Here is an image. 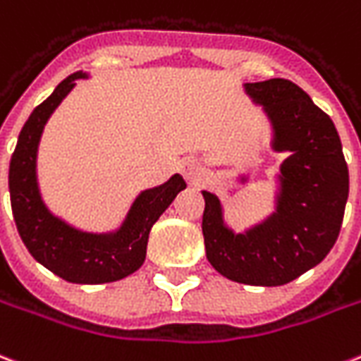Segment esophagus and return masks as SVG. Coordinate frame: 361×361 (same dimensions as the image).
<instances>
[{
  "instance_id": "obj_1",
  "label": "esophagus",
  "mask_w": 361,
  "mask_h": 361,
  "mask_svg": "<svg viewBox=\"0 0 361 361\" xmlns=\"http://www.w3.org/2000/svg\"><path fill=\"white\" fill-rule=\"evenodd\" d=\"M180 170L183 178H185L189 183H197L200 181V178L204 176V166H202V161H200L199 157L189 155L183 157L180 162Z\"/></svg>"
}]
</instances>
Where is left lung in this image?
Returning a JSON list of instances; mask_svg holds the SVG:
<instances>
[{"label":"left lung","mask_w":361,"mask_h":361,"mask_svg":"<svg viewBox=\"0 0 361 361\" xmlns=\"http://www.w3.org/2000/svg\"><path fill=\"white\" fill-rule=\"evenodd\" d=\"M246 92L274 126L276 151H291L280 169L276 212L246 235L225 227L216 195L202 191L206 257L225 279L282 286L320 263L339 236L348 166L334 121L288 79L246 82Z\"/></svg>","instance_id":"obj_1"}]
</instances>
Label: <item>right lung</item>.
<instances>
[{
    "mask_svg": "<svg viewBox=\"0 0 361 361\" xmlns=\"http://www.w3.org/2000/svg\"><path fill=\"white\" fill-rule=\"evenodd\" d=\"M81 77L82 71L66 77L22 126L9 166L11 208L18 235L35 261L66 282L106 284L142 267L151 227L176 195L185 189V181L176 174L166 183L140 192L123 227L109 235L82 233L52 216L41 200L35 178L37 145L47 119Z\"/></svg>",
    "mask_w": 361,
    "mask_h": 361,
    "instance_id": "obj_1",
    "label": "right lung"
}]
</instances>
